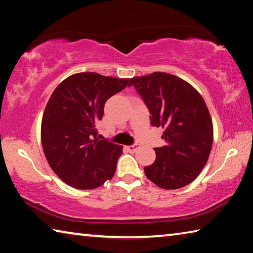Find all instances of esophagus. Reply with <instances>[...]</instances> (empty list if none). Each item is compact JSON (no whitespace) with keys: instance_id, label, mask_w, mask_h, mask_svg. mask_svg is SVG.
Instances as JSON below:
<instances>
[{"instance_id":"esophagus-1","label":"esophagus","mask_w":253,"mask_h":253,"mask_svg":"<svg viewBox=\"0 0 253 253\" xmlns=\"http://www.w3.org/2000/svg\"><path fill=\"white\" fill-rule=\"evenodd\" d=\"M139 147H140L139 144H132V145H129V146H127V149L129 152H136Z\"/></svg>"}]
</instances>
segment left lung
<instances>
[{"label":"left lung","instance_id":"1","mask_svg":"<svg viewBox=\"0 0 253 253\" xmlns=\"http://www.w3.org/2000/svg\"><path fill=\"white\" fill-rule=\"evenodd\" d=\"M151 114L152 126L164 127L165 146L144 168L147 178L166 190L193 182L207 164L213 144V126L202 96L183 79L165 72L129 80Z\"/></svg>","mask_w":253,"mask_h":253}]
</instances>
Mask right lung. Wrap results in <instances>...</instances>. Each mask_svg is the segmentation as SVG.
<instances>
[{
	"label": "right lung",
	"mask_w": 253,
	"mask_h": 253,
	"mask_svg": "<svg viewBox=\"0 0 253 253\" xmlns=\"http://www.w3.org/2000/svg\"><path fill=\"white\" fill-rule=\"evenodd\" d=\"M129 85L128 79L81 72L63 80L46 104L41 142L50 168L68 185L91 190L116 172L123 146L98 139L106 101Z\"/></svg>",
	"instance_id": "right-lung-1"
}]
</instances>
